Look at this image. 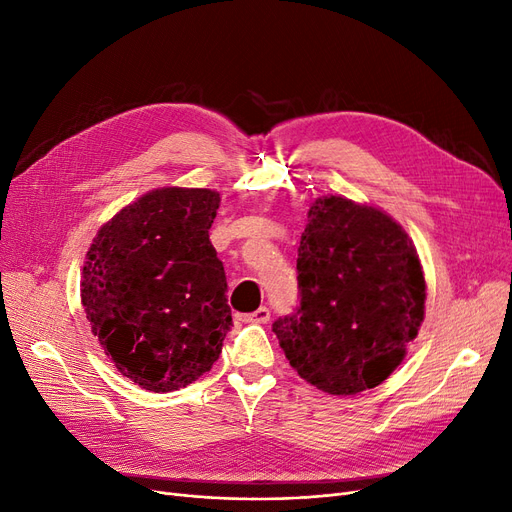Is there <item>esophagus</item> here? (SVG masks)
I'll return each instance as SVG.
<instances>
[{"label":"esophagus","instance_id":"34e87169","mask_svg":"<svg viewBox=\"0 0 512 512\" xmlns=\"http://www.w3.org/2000/svg\"><path fill=\"white\" fill-rule=\"evenodd\" d=\"M242 322H255V324H265L270 322V309L268 307H259L255 309L253 314H247V316H240Z\"/></svg>","mask_w":512,"mask_h":512}]
</instances>
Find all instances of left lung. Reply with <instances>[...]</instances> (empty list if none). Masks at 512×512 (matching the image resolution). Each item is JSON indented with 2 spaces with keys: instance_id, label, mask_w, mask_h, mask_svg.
I'll return each instance as SVG.
<instances>
[{
  "instance_id": "obj_1",
  "label": "left lung",
  "mask_w": 512,
  "mask_h": 512,
  "mask_svg": "<svg viewBox=\"0 0 512 512\" xmlns=\"http://www.w3.org/2000/svg\"><path fill=\"white\" fill-rule=\"evenodd\" d=\"M297 253L299 309L272 326L286 360L330 395L387 381L425 320L412 238L383 209L328 194L311 203Z\"/></svg>"
}]
</instances>
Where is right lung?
I'll return each instance as SVG.
<instances>
[{
    "label": "right lung",
    "mask_w": 512,
    "mask_h": 512,
    "mask_svg": "<svg viewBox=\"0 0 512 512\" xmlns=\"http://www.w3.org/2000/svg\"><path fill=\"white\" fill-rule=\"evenodd\" d=\"M219 192L165 186L100 226L83 261L81 305L117 370L146 391L211 370L232 326L226 272L209 240Z\"/></svg>",
    "instance_id": "add662e5"
}]
</instances>
